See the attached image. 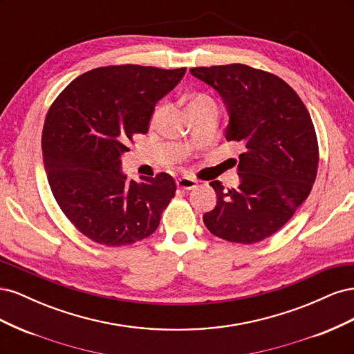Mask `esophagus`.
I'll return each mask as SVG.
<instances>
[{
    "label": "esophagus",
    "instance_id": "1",
    "mask_svg": "<svg viewBox=\"0 0 354 354\" xmlns=\"http://www.w3.org/2000/svg\"><path fill=\"white\" fill-rule=\"evenodd\" d=\"M196 185H198L196 180L189 178V177H180V178L177 180V186H178L180 189H183V190H192V189H195Z\"/></svg>",
    "mask_w": 354,
    "mask_h": 354
}]
</instances>
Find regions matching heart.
<instances>
[{"mask_svg": "<svg viewBox=\"0 0 354 354\" xmlns=\"http://www.w3.org/2000/svg\"><path fill=\"white\" fill-rule=\"evenodd\" d=\"M211 109H217V103L212 97H209L208 94H195L192 95L187 102V111L190 115H195L203 111H211ZM167 115V106L165 104H160L155 109L153 115H152V120H151V125L159 127L160 122Z\"/></svg>", "mask_w": 354, "mask_h": 354, "instance_id": "heart-1", "label": "heart"}]
</instances>
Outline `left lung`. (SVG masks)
<instances>
[{"instance_id":"obj_1","label":"left lung","mask_w":354,"mask_h":354,"mask_svg":"<svg viewBox=\"0 0 354 354\" xmlns=\"http://www.w3.org/2000/svg\"><path fill=\"white\" fill-rule=\"evenodd\" d=\"M190 73L208 84L229 113L226 140L239 142L236 189L209 186L217 205L203 214L216 236L255 243L272 236L307 199L317 174L319 147L304 103L273 73L233 65L194 68Z\"/></svg>"}]
</instances>
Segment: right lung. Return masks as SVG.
Here are the masks:
<instances>
[{
	"label": "right lung",
	"mask_w": 354,
	"mask_h": 354,
	"mask_svg": "<svg viewBox=\"0 0 354 354\" xmlns=\"http://www.w3.org/2000/svg\"><path fill=\"white\" fill-rule=\"evenodd\" d=\"M185 73L97 68L75 78L51 104L41 140L48 185L63 214L91 241L130 245L158 229L176 181L167 173L128 181L122 156L133 136L149 131L156 103Z\"/></svg>",
	"instance_id": "1"
}]
</instances>
